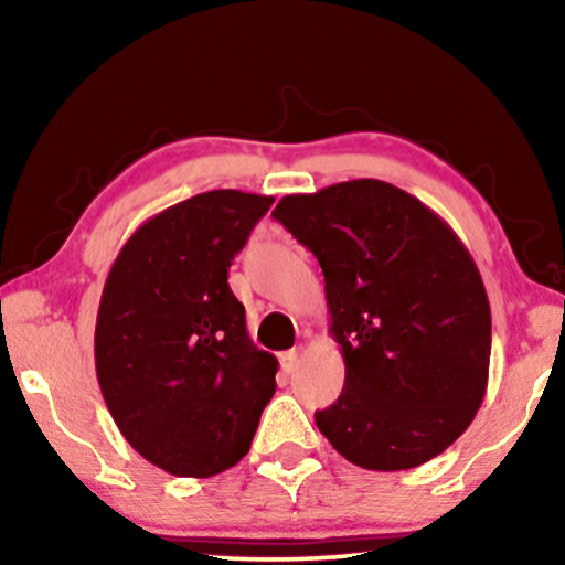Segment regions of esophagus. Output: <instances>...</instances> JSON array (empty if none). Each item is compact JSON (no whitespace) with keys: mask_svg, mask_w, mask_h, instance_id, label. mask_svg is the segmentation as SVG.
Listing matches in <instances>:
<instances>
[{"mask_svg":"<svg viewBox=\"0 0 565 565\" xmlns=\"http://www.w3.org/2000/svg\"><path fill=\"white\" fill-rule=\"evenodd\" d=\"M300 358H303V347H296V350L282 354V370L285 373H296L300 365Z\"/></svg>","mask_w":565,"mask_h":565,"instance_id":"1","label":"esophagus"}]
</instances>
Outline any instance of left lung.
<instances>
[{
	"label": "left lung",
	"instance_id": "left-lung-1",
	"mask_svg": "<svg viewBox=\"0 0 565 565\" xmlns=\"http://www.w3.org/2000/svg\"><path fill=\"white\" fill-rule=\"evenodd\" d=\"M273 215L319 259L344 360L342 396L316 412V427L367 470L437 458L489 385L491 308L466 244L381 180L285 195Z\"/></svg>",
	"mask_w": 565,
	"mask_h": 565
}]
</instances>
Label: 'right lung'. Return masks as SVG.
I'll list each match as a JSON object with an SVG mask.
<instances>
[{"label":"right lung","mask_w":565,"mask_h":565,"mask_svg":"<svg viewBox=\"0 0 565 565\" xmlns=\"http://www.w3.org/2000/svg\"><path fill=\"white\" fill-rule=\"evenodd\" d=\"M275 198L211 190L141 223L99 298L95 367L120 435L180 478L223 473L249 452L277 358L249 339L228 288Z\"/></svg>","instance_id":"add662e5"}]
</instances>
